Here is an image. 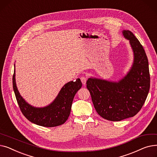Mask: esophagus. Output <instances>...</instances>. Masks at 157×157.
I'll return each instance as SVG.
<instances>
[{"mask_svg": "<svg viewBox=\"0 0 157 157\" xmlns=\"http://www.w3.org/2000/svg\"><path fill=\"white\" fill-rule=\"evenodd\" d=\"M86 80H87V79H86V78L85 77V76H82V77L81 78V81L82 83H83V85H85Z\"/></svg>", "mask_w": 157, "mask_h": 157, "instance_id": "obj_1", "label": "esophagus"}]
</instances>
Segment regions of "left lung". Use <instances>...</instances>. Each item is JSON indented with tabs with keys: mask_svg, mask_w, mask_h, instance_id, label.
<instances>
[{
	"mask_svg": "<svg viewBox=\"0 0 157 157\" xmlns=\"http://www.w3.org/2000/svg\"><path fill=\"white\" fill-rule=\"evenodd\" d=\"M122 34L129 40L134 55L126 75L118 81L93 77L86 81L96 111L113 121L135 116L144 104L150 86L148 60L143 46L130 30H123Z\"/></svg>",
	"mask_w": 157,
	"mask_h": 157,
	"instance_id": "left-lung-1",
	"label": "left lung"
}]
</instances>
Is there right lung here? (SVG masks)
<instances>
[{
    "mask_svg": "<svg viewBox=\"0 0 157 157\" xmlns=\"http://www.w3.org/2000/svg\"><path fill=\"white\" fill-rule=\"evenodd\" d=\"M14 71L13 78L14 92L20 108L27 120L36 125L53 127L59 126L67 121L71 113L74 97L82 86L79 78L76 81H69L61 88L54 101L49 105L37 108L29 104L20 95L16 86Z\"/></svg>",
    "mask_w": 157,
    "mask_h": 157,
    "instance_id": "right-lung-1",
    "label": "right lung"
}]
</instances>
